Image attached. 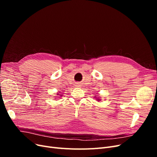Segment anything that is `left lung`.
Instances as JSON below:
<instances>
[{
    "label": "left lung",
    "instance_id": "8db88e82",
    "mask_svg": "<svg viewBox=\"0 0 157 157\" xmlns=\"http://www.w3.org/2000/svg\"><path fill=\"white\" fill-rule=\"evenodd\" d=\"M94 97L96 98V100H97V101H99H99H100L101 100V99H100V98H99V96H98V97H97L96 96H95Z\"/></svg>",
    "mask_w": 157,
    "mask_h": 157
}]
</instances>
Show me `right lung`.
Masks as SVG:
<instances>
[{"label":"right lung","mask_w":157,"mask_h":157,"mask_svg":"<svg viewBox=\"0 0 157 157\" xmlns=\"http://www.w3.org/2000/svg\"><path fill=\"white\" fill-rule=\"evenodd\" d=\"M57 95H58V96H59V97H61V96H62V95H61V94H59V93L58 92V94H57Z\"/></svg>","instance_id":"obj_1"}]
</instances>
